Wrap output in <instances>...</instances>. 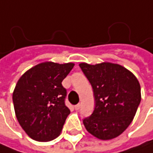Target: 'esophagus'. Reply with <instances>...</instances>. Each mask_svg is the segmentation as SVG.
Returning <instances> with one entry per match:
<instances>
[{
  "label": "esophagus",
  "instance_id": "34e87169",
  "mask_svg": "<svg viewBox=\"0 0 153 153\" xmlns=\"http://www.w3.org/2000/svg\"><path fill=\"white\" fill-rule=\"evenodd\" d=\"M74 108H75V110H79V109L80 108V104H78V105H76L74 106Z\"/></svg>",
  "mask_w": 153,
  "mask_h": 153
}]
</instances>
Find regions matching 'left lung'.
<instances>
[{
	"label": "left lung",
	"instance_id": "left-lung-1",
	"mask_svg": "<svg viewBox=\"0 0 153 153\" xmlns=\"http://www.w3.org/2000/svg\"><path fill=\"white\" fill-rule=\"evenodd\" d=\"M90 82L95 97L92 114L83 120L86 129L101 140L120 136L132 122L141 102V88L136 76L111 63L79 64Z\"/></svg>",
	"mask_w": 153,
	"mask_h": 153
}]
</instances>
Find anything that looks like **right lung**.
Wrapping results in <instances>:
<instances>
[{
    "mask_svg": "<svg viewBox=\"0 0 153 153\" xmlns=\"http://www.w3.org/2000/svg\"><path fill=\"white\" fill-rule=\"evenodd\" d=\"M74 64H39L18 79L13 92L16 119L33 140L46 142L59 136L69 108L65 105L66 89L62 81Z\"/></svg>",
    "mask_w": 153,
    "mask_h": 153,
    "instance_id": "right-lung-1",
    "label": "right lung"
}]
</instances>
